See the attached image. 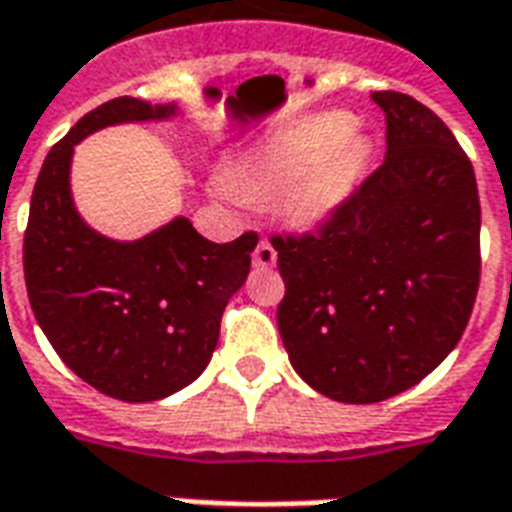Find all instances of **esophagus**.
Masks as SVG:
<instances>
[{
  "instance_id": "esophagus-1",
  "label": "esophagus",
  "mask_w": 512,
  "mask_h": 512,
  "mask_svg": "<svg viewBox=\"0 0 512 512\" xmlns=\"http://www.w3.org/2000/svg\"><path fill=\"white\" fill-rule=\"evenodd\" d=\"M275 259H278L275 248H272L267 240H261L259 245H256V251H253V264H256V267H261V270H267V267H272V264H275Z\"/></svg>"
}]
</instances>
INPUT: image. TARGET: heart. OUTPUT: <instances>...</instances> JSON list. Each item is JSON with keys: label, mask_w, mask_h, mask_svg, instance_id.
<instances>
[{"label": "heart", "mask_w": 512, "mask_h": 512, "mask_svg": "<svg viewBox=\"0 0 512 512\" xmlns=\"http://www.w3.org/2000/svg\"><path fill=\"white\" fill-rule=\"evenodd\" d=\"M348 126L343 113L313 115L234 161L218 191L234 202L280 197L291 224H321L351 197L370 164V140Z\"/></svg>", "instance_id": "1"}]
</instances>
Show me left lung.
Masks as SVG:
<instances>
[{"instance_id":"obj_1","label":"left lung","mask_w":512,"mask_h":512,"mask_svg":"<svg viewBox=\"0 0 512 512\" xmlns=\"http://www.w3.org/2000/svg\"><path fill=\"white\" fill-rule=\"evenodd\" d=\"M386 159L313 232L272 234L278 329L337 402L397 397L456 348L480 283V199L461 145L418 99L375 91Z\"/></svg>"}]
</instances>
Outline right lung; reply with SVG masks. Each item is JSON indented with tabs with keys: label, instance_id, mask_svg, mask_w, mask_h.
Returning <instances> with one entry per match:
<instances>
[{
	"label": "right lung",
	"instance_id": "add662e5",
	"mask_svg": "<svg viewBox=\"0 0 512 512\" xmlns=\"http://www.w3.org/2000/svg\"><path fill=\"white\" fill-rule=\"evenodd\" d=\"M169 115L175 105L134 96L83 115L45 156L23 234V278L37 324L69 370L121 402L169 397L202 375L259 242L245 232L218 245L188 218L134 242L107 240L83 224L69 194L75 145L105 126Z\"/></svg>",
	"mask_w": 512,
	"mask_h": 512
}]
</instances>
